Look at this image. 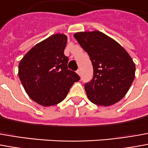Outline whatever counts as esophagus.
<instances>
[{
	"label": "esophagus",
	"instance_id": "1",
	"mask_svg": "<svg viewBox=\"0 0 148 148\" xmlns=\"http://www.w3.org/2000/svg\"><path fill=\"white\" fill-rule=\"evenodd\" d=\"M76 72H77V74H79L80 76V74H81V71H80V69H78L77 71H76Z\"/></svg>",
	"mask_w": 148,
	"mask_h": 148
}]
</instances>
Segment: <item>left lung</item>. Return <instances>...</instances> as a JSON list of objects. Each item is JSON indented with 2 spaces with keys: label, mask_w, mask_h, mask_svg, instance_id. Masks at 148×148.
Listing matches in <instances>:
<instances>
[{
  "label": "left lung",
  "mask_w": 148,
  "mask_h": 148,
  "mask_svg": "<svg viewBox=\"0 0 148 148\" xmlns=\"http://www.w3.org/2000/svg\"><path fill=\"white\" fill-rule=\"evenodd\" d=\"M88 54L93 77L84 84L88 98L98 106H109L127 94L134 79L135 65L130 55L110 37L97 30L74 34Z\"/></svg>",
  "instance_id": "obj_1"
}]
</instances>
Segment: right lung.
I'll list each match as a JSON object with an SVG mask.
<instances>
[{
  "label": "right lung",
  "mask_w": 148,
  "mask_h": 148,
  "mask_svg": "<svg viewBox=\"0 0 148 148\" xmlns=\"http://www.w3.org/2000/svg\"><path fill=\"white\" fill-rule=\"evenodd\" d=\"M66 45L65 34H53L30 49L19 63L21 84L29 97L42 106L61 102L80 80L76 72L68 69Z\"/></svg>",
  "instance_id": "right-lung-1"
}]
</instances>
